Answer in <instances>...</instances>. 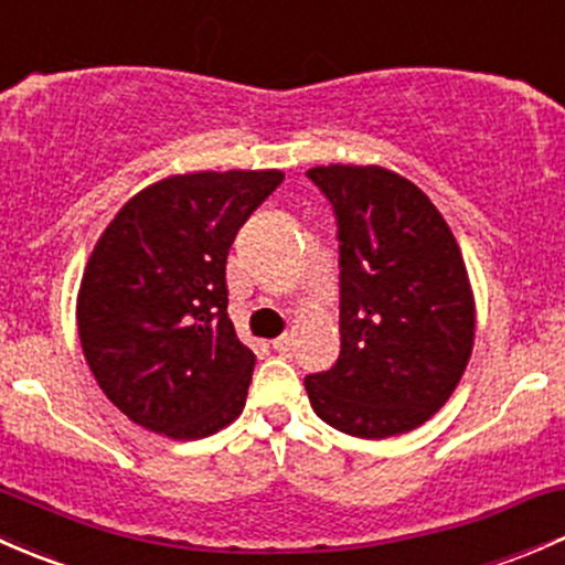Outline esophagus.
<instances>
[{
	"label": "esophagus",
	"mask_w": 565,
	"mask_h": 565,
	"mask_svg": "<svg viewBox=\"0 0 565 565\" xmlns=\"http://www.w3.org/2000/svg\"><path fill=\"white\" fill-rule=\"evenodd\" d=\"M271 348H275L277 353H290V351H294V337H290V334L277 337V340H271Z\"/></svg>",
	"instance_id": "1"
}]
</instances>
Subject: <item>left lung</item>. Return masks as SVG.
Here are the masks:
<instances>
[{
  "instance_id": "obj_1",
  "label": "left lung",
  "mask_w": 565,
  "mask_h": 565,
  "mask_svg": "<svg viewBox=\"0 0 565 565\" xmlns=\"http://www.w3.org/2000/svg\"><path fill=\"white\" fill-rule=\"evenodd\" d=\"M340 225V359L305 377L340 433H411L455 394L473 353L476 301L462 249L433 201L383 166H318Z\"/></svg>"
}]
</instances>
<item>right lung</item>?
<instances>
[{
	"instance_id": "obj_1",
	"label": "right lung",
	"mask_w": 565,
	"mask_h": 565,
	"mask_svg": "<svg viewBox=\"0 0 565 565\" xmlns=\"http://www.w3.org/2000/svg\"><path fill=\"white\" fill-rule=\"evenodd\" d=\"M282 177L173 173L132 195L100 234L75 321L97 386L130 422L198 440L244 411L255 353L228 318L225 260Z\"/></svg>"
}]
</instances>
